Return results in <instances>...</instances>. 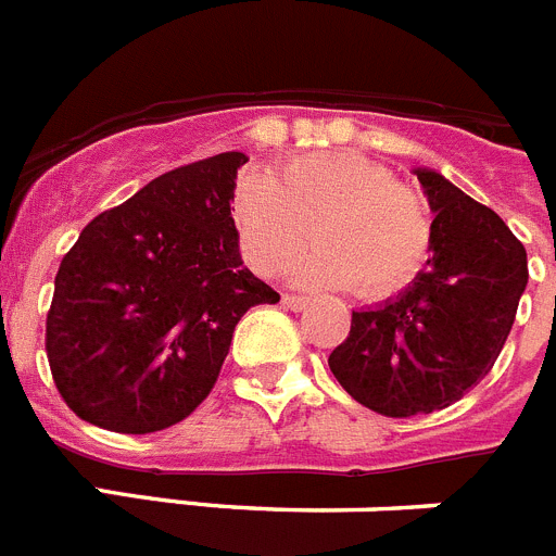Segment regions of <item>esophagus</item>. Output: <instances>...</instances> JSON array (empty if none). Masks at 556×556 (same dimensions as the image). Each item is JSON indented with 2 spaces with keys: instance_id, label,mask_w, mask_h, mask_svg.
<instances>
[{
  "instance_id": "34e87169",
  "label": "esophagus",
  "mask_w": 556,
  "mask_h": 556,
  "mask_svg": "<svg viewBox=\"0 0 556 556\" xmlns=\"http://www.w3.org/2000/svg\"><path fill=\"white\" fill-rule=\"evenodd\" d=\"M281 303L283 308H292V312H301V308L308 306V298H303V294H281Z\"/></svg>"
}]
</instances>
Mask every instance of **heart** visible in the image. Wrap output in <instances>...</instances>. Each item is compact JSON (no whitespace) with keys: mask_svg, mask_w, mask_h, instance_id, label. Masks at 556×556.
<instances>
[{"mask_svg":"<svg viewBox=\"0 0 556 556\" xmlns=\"http://www.w3.org/2000/svg\"><path fill=\"white\" fill-rule=\"evenodd\" d=\"M230 217L255 273H281L314 239L320 248L294 264V278L353 287L362 301L404 292L434 253L429 203L390 166L351 150L312 152L269 178H242Z\"/></svg>","mask_w":556,"mask_h":556,"instance_id":"obj_1","label":"heart"}]
</instances>
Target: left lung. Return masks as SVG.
Wrapping results in <instances>:
<instances>
[{
	"label": "left lung",
	"instance_id": "1",
	"mask_svg": "<svg viewBox=\"0 0 556 556\" xmlns=\"http://www.w3.org/2000/svg\"><path fill=\"white\" fill-rule=\"evenodd\" d=\"M417 180L434 211V255L384 306L353 312L328 356L348 395L384 417L431 415L493 370L529 281L527 250L488 205L431 169Z\"/></svg>",
	"mask_w": 556,
	"mask_h": 556
}]
</instances>
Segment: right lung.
<instances>
[{
    "instance_id": "right-lung-1",
    "label": "right lung",
    "mask_w": 556,
    "mask_h": 556,
    "mask_svg": "<svg viewBox=\"0 0 556 556\" xmlns=\"http://www.w3.org/2000/svg\"><path fill=\"white\" fill-rule=\"evenodd\" d=\"M242 152L150 180L83 228L47 312L52 381L80 420L169 429L217 384L236 323L281 294L242 267L230 217Z\"/></svg>"
}]
</instances>
